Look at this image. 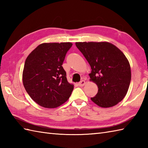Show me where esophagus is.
Masks as SVG:
<instances>
[{
	"label": "esophagus",
	"mask_w": 148,
	"mask_h": 148,
	"mask_svg": "<svg viewBox=\"0 0 148 148\" xmlns=\"http://www.w3.org/2000/svg\"><path fill=\"white\" fill-rule=\"evenodd\" d=\"M85 83H86L85 81H84V80H82V81H81L79 83H78V85H79V86H83L84 85V84H85Z\"/></svg>",
	"instance_id": "34e87169"
}]
</instances>
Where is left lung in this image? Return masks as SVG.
Listing matches in <instances>:
<instances>
[{
    "mask_svg": "<svg viewBox=\"0 0 148 148\" xmlns=\"http://www.w3.org/2000/svg\"><path fill=\"white\" fill-rule=\"evenodd\" d=\"M92 69L90 80L98 86L91 100L102 108L112 107L124 99L131 81L130 64L117 47L108 42H76Z\"/></svg>",
    "mask_w": 148,
    "mask_h": 148,
    "instance_id": "left-lung-1",
    "label": "left lung"
}]
</instances>
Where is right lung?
Listing matches in <instances>:
<instances>
[{"label": "right lung", "mask_w": 148, "mask_h": 148, "mask_svg": "<svg viewBox=\"0 0 148 148\" xmlns=\"http://www.w3.org/2000/svg\"><path fill=\"white\" fill-rule=\"evenodd\" d=\"M71 42L42 43L27 56L23 83L33 100L46 108H55L70 97L74 85L69 83L62 67Z\"/></svg>", "instance_id": "right-lung-1"}]
</instances>
